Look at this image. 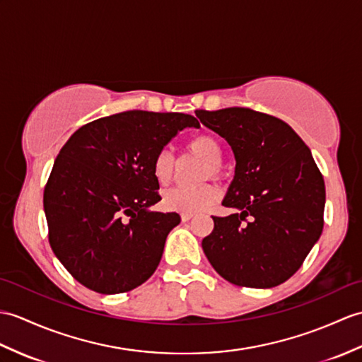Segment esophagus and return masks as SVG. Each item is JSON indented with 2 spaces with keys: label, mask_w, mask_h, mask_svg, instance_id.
<instances>
[{
  "label": "esophagus",
  "mask_w": 362,
  "mask_h": 362,
  "mask_svg": "<svg viewBox=\"0 0 362 362\" xmlns=\"http://www.w3.org/2000/svg\"><path fill=\"white\" fill-rule=\"evenodd\" d=\"M192 216H194V214H191V213H182V214H180V217H182V221H183V222H188Z\"/></svg>",
  "instance_id": "esophagus-1"
}]
</instances>
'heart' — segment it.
<instances>
[{"label": "heart", "mask_w": 362, "mask_h": 362, "mask_svg": "<svg viewBox=\"0 0 362 362\" xmlns=\"http://www.w3.org/2000/svg\"><path fill=\"white\" fill-rule=\"evenodd\" d=\"M189 153L197 156L205 162V168L202 171V179L208 175L219 174V165L222 162V146L211 134H200L188 141ZM175 174V158L170 149H160L154 156L153 160V175L154 179L166 187L174 179ZM219 197V192L211 185H200V187L187 188L175 187L168 189L163 194V205L170 211L179 213H199L205 209Z\"/></svg>", "instance_id": "b5f03b06"}]
</instances>
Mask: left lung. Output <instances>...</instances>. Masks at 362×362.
Returning <instances> with one entry per match:
<instances>
[{
  "label": "left lung",
  "mask_w": 362,
  "mask_h": 362,
  "mask_svg": "<svg viewBox=\"0 0 362 362\" xmlns=\"http://www.w3.org/2000/svg\"><path fill=\"white\" fill-rule=\"evenodd\" d=\"M196 115L228 141L236 158L222 202L236 213L213 217L204 253L234 285L276 287L299 270L322 233L325 185L312 151L290 124L253 109H200Z\"/></svg>",
  "instance_id": "8db88e82"
}]
</instances>
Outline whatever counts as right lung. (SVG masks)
<instances>
[{
    "label": "right lung",
    "instance_id": "1",
    "mask_svg": "<svg viewBox=\"0 0 362 362\" xmlns=\"http://www.w3.org/2000/svg\"><path fill=\"white\" fill-rule=\"evenodd\" d=\"M188 126H199L188 114L126 111L81 126L64 143L43 204L50 247L85 287L115 295L156 272L180 216L151 209L162 199L153 160Z\"/></svg>",
    "mask_w": 362,
    "mask_h": 362
}]
</instances>
